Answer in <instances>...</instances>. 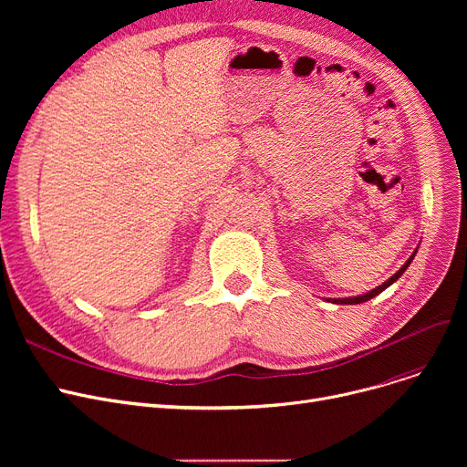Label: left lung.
Listing matches in <instances>:
<instances>
[{"label":"left lung","mask_w":467,"mask_h":467,"mask_svg":"<svg viewBox=\"0 0 467 467\" xmlns=\"http://www.w3.org/2000/svg\"><path fill=\"white\" fill-rule=\"evenodd\" d=\"M414 255H416V250L412 252V255L405 261V265L400 268V271L394 275V276H391V278H388L382 285H379V287H375V289H371V291H367L365 293V296H358V297H347V299H327L329 303H335V305H359V303H365V301H369V299H373V297H377L379 296V293H382L386 287H389L391 284H394V282H398V278L407 271V268H409V265H410V261L414 259Z\"/></svg>","instance_id":"1"}]
</instances>
